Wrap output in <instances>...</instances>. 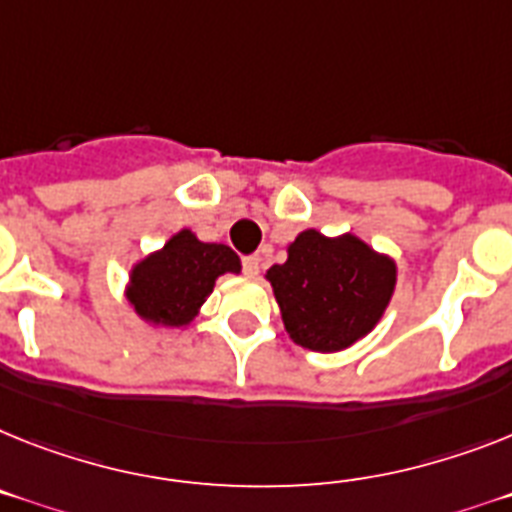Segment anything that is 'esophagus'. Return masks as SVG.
Returning <instances> with one entry per match:
<instances>
[{
  "mask_svg": "<svg viewBox=\"0 0 512 512\" xmlns=\"http://www.w3.org/2000/svg\"><path fill=\"white\" fill-rule=\"evenodd\" d=\"M244 273H247L249 278H257L260 276V255H249L244 257Z\"/></svg>",
  "mask_w": 512,
  "mask_h": 512,
  "instance_id": "34e87169",
  "label": "esophagus"
}]
</instances>
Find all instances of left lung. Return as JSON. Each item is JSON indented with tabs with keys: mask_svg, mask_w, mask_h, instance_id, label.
<instances>
[{
	"mask_svg": "<svg viewBox=\"0 0 512 512\" xmlns=\"http://www.w3.org/2000/svg\"><path fill=\"white\" fill-rule=\"evenodd\" d=\"M395 263L359 236L307 229L268 270L291 341L309 351H341L380 322L395 289Z\"/></svg>",
	"mask_w": 512,
	"mask_h": 512,
	"instance_id": "obj_1",
	"label": "left lung"
}]
</instances>
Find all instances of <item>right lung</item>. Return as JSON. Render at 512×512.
Segmentation results:
<instances>
[{"label":"right lung","instance_id":"add662e5","mask_svg":"<svg viewBox=\"0 0 512 512\" xmlns=\"http://www.w3.org/2000/svg\"><path fill=\"white\" fill-rule=\"evenodd\" d=\"M239 270L234 249L200 242L190 229H182L132 268L127 302L145 322L182 328L195 320L216 278Z\"/></svg>","mask_w":512,"mask_h":512}]
</instances>
